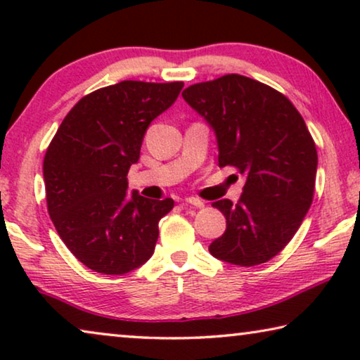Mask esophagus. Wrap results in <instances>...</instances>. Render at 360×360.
<instances>
[{"instance_id":"esophagus-1","label":"esophagus","mask_w":360,"mask_h":360,"mask_svg":"<svg viewBox=\"0 0 360 360\" xmlns=\"http://www.w3.org/2000/svg\"><path fill=\"white\" fill-rule=\"evenodd\" d=\"M185 206H195V208H203L205 203L200 198H195V196H188V198L184 200Z\"/></svg>"}]
</instances>
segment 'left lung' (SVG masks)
Listing matches in <instances>:
<instances>
[{"instance_id": "8db88e82", "label": "left lung", "mask_w": 360, "mask_h": 360, "mask_svg": "<svg viewBox=\"0 0 360 360\" xmlns=\"http://www.w3.org/2000/svg\"><path fill=\"white\" fill-rule=\"evenodd\" d=\"M181 96L214 131L219 167L245 176L238 203H213L226 231L210 252L240 267L267 262L292 240L313 201L318 152L302 115L282 93L236 73Z\"/></svg>"}]
</instances>
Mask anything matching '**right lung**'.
Instances as JSON below:
<instances>
[{
	"label": "right lung",
	"instance_id": "add662e5",
	"mask_svg": "<svg viewBox=\"0 0 360 360\" xmlns=\"http://www.w3.org/2000/svg\"><path fill=\"white\" fill-rule=\"evenodd\" d=\"M184 83L126 80L83 96L44 157L47 210L70 252L98 274L122 275L154 254L159 221L174 200L132 190L146 131L174 105Z\"/></svg>",
	"mask_w": 360,
	"mask_h": 360
}]
</instances>
